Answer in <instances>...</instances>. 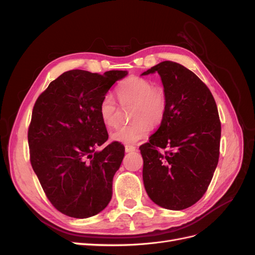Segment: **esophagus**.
<instances>
[{"label":"esophagus","instance_id":"1","mask_svg":"<svg viewBox=\"0 0 255 255\" xmlns=\"http://www.w3.org/2000/svg\"><path fill=\"white\" fill-rule=\"evenodd\" d=\"M136 150V146L134 145H126V152H133Z\"/></svg>","mask_w":255,"mask_h":255}]
</instances>
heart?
Segmentation results:
<instances>
[{"mask_svg":"<svg viewBox=\"0 0 255 255\" xmlns=\"http://www.w3.org/2000/svg\"><path fill=\"white\" fill-rule=\"evenodd\" d=\"M116 91L122 105L134 106L129 115L133 121L114 130L111 135L113 140L128 144L136 143L149 134L151 127L156 128L163 122L168 106L167 94L163 87L153 86L150 80L132 75L122 81ZM99 114L107 128L119 125V109L111 94L102 98Z\"/></svg>","mask_w":255,"mask_h":255,"instance_id":"obj_1","label":"heart"}]
</instances>
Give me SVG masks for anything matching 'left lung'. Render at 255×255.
<instances>
[{
    "mask_svg": "<svg viewBox=\"0 0 255 255\" xmlns=\"http://www.w3.org/2000/svg\"><path fill=\"white\" fill-rule=\"evenodd\" d=\"M157 72L168 98L166 116L149 142L139 146L142 179L154 203L181 211L198 202L219 159L221 123L211 90L184 66L166 60Z\"/></svg>",
    "mask_w": 255,
    "mask_h": 255,
    "instance_id": "1",
    "label": "left lung"
}]
</instances>
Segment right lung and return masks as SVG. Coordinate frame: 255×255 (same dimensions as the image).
Instances as JSON below:
<instances>
[{
  "label": "right lung",
  "mask_w": 255,
  "mask_h": 255,
  "mask_svg": "<svg viewBox=\"0 0 255 255\" xmlns=\"http://www.w3.org/2000/svg\"><path fill=\"white\" fill-rule=\"evenodd\" d=\"M127 74L70 70L36 100L27 132L30 165L49 201L69 217H91L111 201L125 146L113 141L95 151L109 139L99 105Z\"/></svg>",
  "instance_id": "right-lung-1"
}]
</instances>
